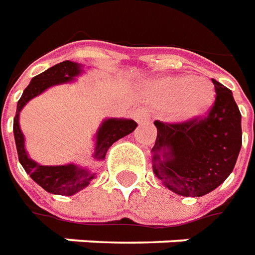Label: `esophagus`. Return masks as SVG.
I'll return each mask as SVG.
<instances>
[{
    "label": "esophagus",
    "instance_id": "obj_1",
    "mask_svg": "<svg viewBox=\"0 0 255 255\" xmlns=\"http://www.w3.org/2000/svg\"><path fill=\"white\" fill-rule=\"evenodd\" d=\"M133 117H134V119L138 124H144V122H147L148 119H149V114L147 111H144V110H137Z\"/></svg>",
    "mask_w": 255,
    "mask_h": 255
}]
</instances>
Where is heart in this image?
<instances>
[{"label":"heart","mask_w":255,"mask_h":255,"mask_svg":"<svg viewBox=\"0 0 255 255\" xmlns=\"http://www.w3.org/2000/svg\"><path fill=\"white\" fill-rule=\"evenodd\" d=\"M216 97L209 79L178 75L165 77L151 86V100L159 108H169L173 119L188 121L210 107Z\"/></svg>","instance_id":"b5f03b06"}]
</instances>
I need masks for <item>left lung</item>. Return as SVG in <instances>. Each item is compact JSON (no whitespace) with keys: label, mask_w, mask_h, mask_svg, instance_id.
Instances as JSON below:
<instances>
[{"label":"left lung","mask_w":255,"mask_h":255,"mask_svg":"<svg viewBox=\"0 0 255 255\" xmlns=\"http://www.w3.org/2000/svg\"><path fill=\"white\" fill-rule=\"evenodd\" d=\"M216 100L209 113L184 122L155 121L153 173L182 196H203L232 173L242 147L240 111L232 92L211 79Z\"/></svg>","instance_id":"1"}]
</instances>
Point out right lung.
Returning a JSON list of instances; mask_svg holds the SVG:
<instances>
[{
  "instance_id": "obj_1",
  "label": "right lung",
  "mask_w": 255,
  "mask_h": 255,
  "mask_svg": "<svg viewBox=\"0 0 255 255\" xmlns=\"http://www.w3.org/2000/svg\"><path fill=\"white\" fill-rule=\"evenodd\" d=\"M81 73V66L73 61H61L56 66L50 67L46 71L41 73L37 77L31 79L30 85L27 86L20 100L17 102V110L13 118V134H15L16 149L19 162L26 170L27 174H30L34 181L38 185H41L46 192L56 195H64L71 196L77 194L85 187L89 185V182L95 178V173L82 169L75 165L64 166H42L35 163L27 156L24 149V137L19 126V113L28 100L32 97L41 95L45 89H48L53 85L64 84L68 82ZM137 124L133 119H107L100 126L96 136V149L93 158L96 160H103L108 148L114 142L118 141L119 138L128 136L129 133L136 129Z\"/></svg>"
}]
</instances>
